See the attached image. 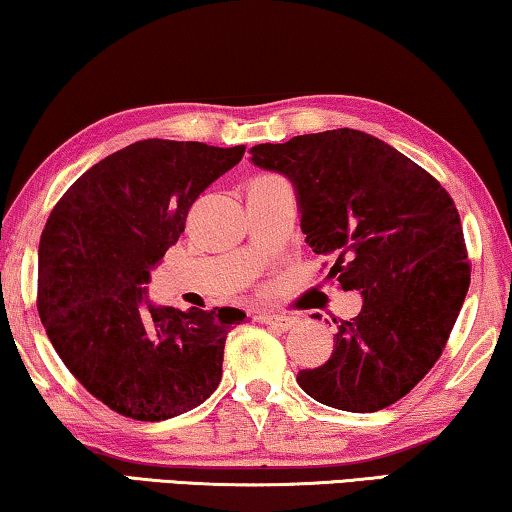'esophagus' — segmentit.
I'll return each instance as SVG.
<instances>
[{
    "mask_svg": "<svg viewBox=\"0 0 512 512\" xmlns=\"http://www.w3.org/2000/svg\"><path fill=\"white\" fill-rule=\"evenodd\" d=\"M257 319H259V322H262V324H269V326H273V329H278V331L294 329L296 322H299V319H296V317L280 315V312H262V315H259Z\"/></svg>",
    "mask_w": 512,
    "mask_h": 512,
    "instance_id": "obj_1",
    "label": "esophagus"
}]
</instances>
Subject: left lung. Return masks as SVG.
<instances>
[{"instance_id": "8db88e82", "label": "left lung", "mask_w": 512, "mask_h": 512, "mask_svg": "<svg viewBox=\"0 0 512 512\" xmlns=\"http://www.w3.org/2000/svg\"><path fill=\"white\" fill-rule=\"evenodd\" d=\"M250 160L292 181L312 253L363 296L322 368L299 386L326 407L379 411L404 398L446 347L469 289L460 213L441 183L375 135L338 131L257 144Z\"/></svg>"}]
</instances>
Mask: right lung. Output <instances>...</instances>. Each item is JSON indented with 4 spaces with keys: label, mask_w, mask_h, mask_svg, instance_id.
Masks as SVG:
<instances>
[{
    "label": "right lung",
    "mask_w": 512,
    "mask_h": 512,
    "mask_svg": "<svg viewBox=\"0 0 512 512\" xmlns=\"http://www.w3.org/2000/svg\"><path fill=\"white\" fill-rule=\"evenodd\" d=\"M246 147L140 140L82 174L38 243V315L71 375L112 411L167 421L223 377L239 308L154 305L151 271L186 227L188 209Z\"/></svg>",
    "instance_id": "obj_1"
}]
</instances>
